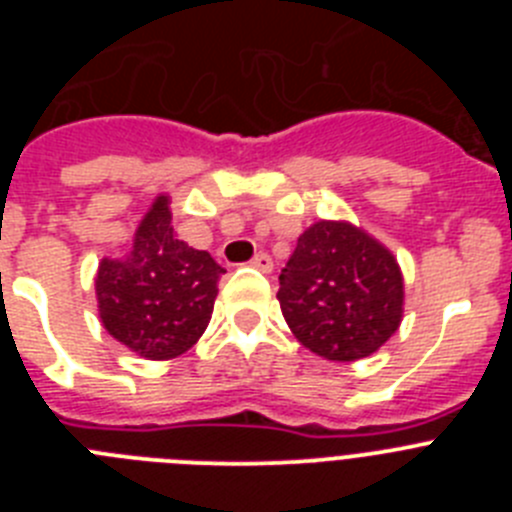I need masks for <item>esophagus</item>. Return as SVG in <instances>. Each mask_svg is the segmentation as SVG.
<instances>
[{"label": "esophagus", "mask_w": 512, "mask_h": 512, "mask_svg": "<svg viewBox=\"0 0 512 512\" xmlns=\"http://www.w3.org/2000/svg\"><path fill=\"white\" fill-rule=\"evenodd\" d=\"M251 266H256V269H259V271H266V274H269V271L274 269V261L269 259V253L261 251V253H256V256H253Z\"/></svg>", "instance_id": "1"}]
</instances>
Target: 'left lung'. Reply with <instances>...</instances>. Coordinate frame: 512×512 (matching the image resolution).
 I'll list each match as a JSON object with an SVG mask.
<instances>
[{
  "instance_id": "8db88e82",
  "label": "left lung",
  "mask_w": 512,
  "mask_h": 512,
  "mask_svg": "<svg viewBox=\"0 0 512 512\" xmlns=\"http://www.w3.org/2000/svg\"><path fill=\"white\" fill-rule=\"evenodd\" d=\"M277 300L297 341L330 361L374 354L402 318L395 256L348 223H315L279 274Z\"/></svg>"
}]
</instances>
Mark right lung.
<instances>
[{
  "label": "right lung",
  "mask_w": 512,
  "mask_h": 512,
  "mask_svg": "<svg viewBox=\"0 0 512 512\" xmlns=\"http://www.w3.org/2000/svg\"><path fill=\"white\" fill-rule=\"evenodd\" d=\"M220 274L225 269L210 253L176 238L169 197H158L135 233L128 259L99 264V318L135 354L174 359L205 333Z\"/></svg>",
  "instance_id": "add662e5"
}]
</instances>
